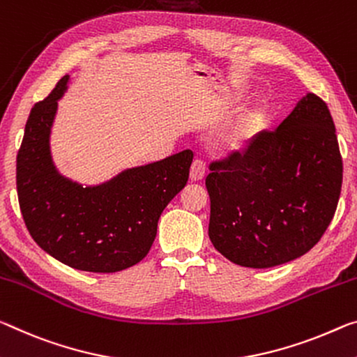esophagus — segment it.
Returning a JSON list of instances; mask_svg holds the SVG:
<instances>
[{
  "label": "esophagus",
  "instance_id": "34e87169",
  "mask_svg": "<svg viewBox=\"0 0 357 357\" xmlns=\"http://www.w3.org/2000/svg\"><path fill=\"white\" fill-rule=\"evenodd\" d=\"M206 173V163L200 160V158H197V160L192 162L190 165V179L192 181H200L203 179Z\"/></svg>",
  "mask_w": 357,
  "mask_h": 357
}]
</instances>
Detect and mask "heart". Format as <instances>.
Returning <instances> with one entry per match:
<instances>
[{"label":"heart","mask_w":357,"mask_h":357,"mask_svg":"<svg viewBox=\"0 0 357 357\" xmlns=\"http://www.w3.org/2000/svg\"><path fill=\"white\" fill-rule=\"evenodd\" d=\"M265 123V116L260 111L243 116L224 137V146L230 151H243L251 144Z\"/></svg>","instance_id":"heart-1"}]
</instances>
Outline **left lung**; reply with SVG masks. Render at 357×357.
I'll use <instances>...</instances> for the list:
<instances>
[{"label":"left lung","instance_id":"obj_1","mask_svg":"<svg viewBox=\"0 0 357 357\" xmlns=\"http://www.w3.org/2000/svg\"><path fill=\"white\" fill-rule=\"evenodd\" d=\"M343 162L331 111L308 93L273 132L209 163L213 246L241 267L268 268L307 254L329 227Z\"/></svg>","mask_w":357,"mask_h":357}]
</instances>
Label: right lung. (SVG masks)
I'll return each mask as SVG.
<instances>
[{
	"instance_id": "right-lung-1",
	"label": "right lung",
	"mask_w": 357,
	"mask_h": 357,
	"mask_svg": "<svg viewBox=\"0 0 357 357\" xmlns=\"http://www.w3.org/2000/svg\"><path fill=\"white\" fill-rule=\"evenodd\" d=\"M70 76L31 107L17 152V195L31 238L68 267L114 273L138 264L157 235L158 218L184 189L194 152L185 149L128 169L98 188L61 178L50 162L49 132Z\"/></svg>"
}]
</instances>
